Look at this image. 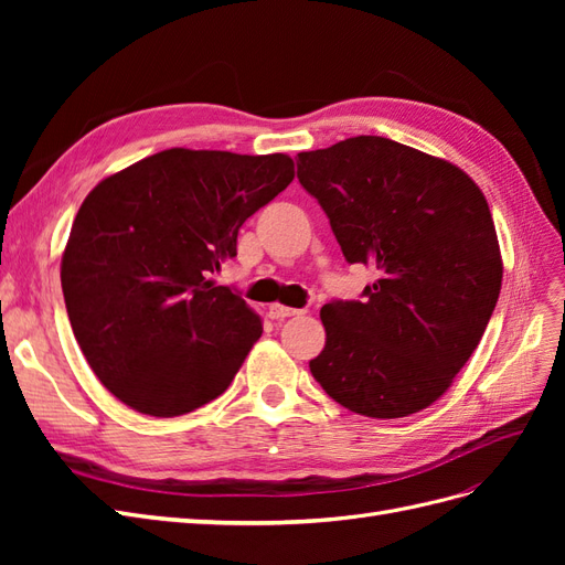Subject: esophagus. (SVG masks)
Instances as JSON below:
<instances>
[{"instance_id": "1", "label": "esophagus", "mask_w": 565, "mask_h": 565, "mask_svg": "<svg viewBox=\"0 0 565 565\" xmlns=\"http://www.w3.org/2000/svg\"><path fill=\"white\" fill-rule=\"evenodd\" d=\"M299 313H301V311L289 309V306H282V303H270V306H268V318H273V320H282V318L299 316Z\"/></svg>"}]
</instances>
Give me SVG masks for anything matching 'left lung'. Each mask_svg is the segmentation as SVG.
Segmentation results:
<instances>
[{"label": "left lung", "mask_w": 565, "mask_h": 565, "mask_svg": "<svg viewBox=\"0 0 565 565\" xmlns=\"http://www.w3.org/2000/svg\"><path fill=\"white\" fill-rule=\"evenodd\" d=\"M297 177L347 262L380 276L363 301L322 306L324 349L311 374L355 415L419 413L450 388L500 297L486 195L457 164L382 136L299 152Z\"/></svg>", "instance_id": "obj_1"}]
</instances>
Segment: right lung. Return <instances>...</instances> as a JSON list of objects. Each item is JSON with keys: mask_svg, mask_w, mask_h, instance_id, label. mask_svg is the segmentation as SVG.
I'll use <instances>...</instances> for the list:
<instances>
[{"mask_svg": "<svg viewBox=\"0 0 565 565\" xmlns=\"http://www.w3.org/2000/svg\"><path fill=\"white\" fill-rule=\"evenodd\" d=\"M285 152L169 148L84 198L61 259L67 318L115 398L179 417L228 388L262 318L210 276L245 221L292 183Z\"/></svg>", "mask_w": 565, "mask_h": 565, "instance_id": "right-lung-1", "label": "right lung"}]
</instances>
